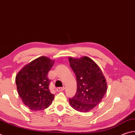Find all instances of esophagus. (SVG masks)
I'll use <instances>...</instances> for the list:
<instances>
[{"label": "esophagus", "instance_id": "obj_1", "mask_svg": "<svg viewBox=\"0 0 135 135\" xmlns=\"http://www.w3.org/2000/svg\"><path fill=\"white\" fill-rule=\"evenodd\" d=\"M65 89L64 87H59V88H56V91L57 92H61V91H62Z\"/></svg>", "mask_w": 135, "mask_h": 135}]
</instances>
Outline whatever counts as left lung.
<instances>
[{"mask_svg": "<svg viewBox=\"0 0 135 135\" xmlns=\"http://www.w3.org/2000/svg\"><path fill=\"white\" fill-rule=\"evenodd\" d=\"M70 67L76 76L77 92L70 104L77 111H89L100 103L107 91L105 78L97 64L87 56L70 57Z\"/></svg>", "mask_w": 135, "mask_h": 135, "instance_id": "left-lung-1", "label": "left lung"}]
</instances>
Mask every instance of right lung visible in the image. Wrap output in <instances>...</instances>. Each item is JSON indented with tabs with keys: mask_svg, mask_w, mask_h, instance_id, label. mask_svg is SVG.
Returning a JSON list of instances; mask_svg holds the SVG:
<instances>
[{
	"mask_svg": "<svg viewBox=\"0 0 135 135\" xmlns=\"http://www.w3.org/2000/svg\"><path fill=\"white\" fill-rule=\"evenodd\" d=\"M54 61L41 56L26 65L15 78L18 92L24 104L31 110H43L52 104L54 95L49 88L47 73Z\"/></svg>",
	"mask_w": 135,
	"mask_h": 135,
	"instance_id": "obj_1",
	"label": "right lung"
}]
</instances>
